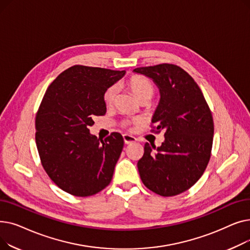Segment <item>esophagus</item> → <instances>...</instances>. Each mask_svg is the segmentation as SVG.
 Returning <instances> with one entry per match:
<instances>
[{
	"label": "esophagus",
	"instance_id": "34e87169",
	"mask_svg": "<svg viewBox=\"0 0 250 250\" xmlns=\"http://www.w3.org/2000/svg\"><path fill=\"white\" fill-rule=\"evenodd\" d=\"M124 141H125V145H128V144H132V143H135L137 141V139L132 136V135H128V134H125L124 136Z\"/></svg>",
	"mask_w": 250,
	"mask_h": 250
}]
</instances>
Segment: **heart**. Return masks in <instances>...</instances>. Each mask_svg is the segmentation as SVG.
Segmentation results:
<instances>
[{
	"mask_svg": "<svg viewBox=\"0 0 250 250\" xmlns=\"http://www.w3.org/2000/svg\"><path fill=\"white\" fill-rule=\"evenodd\" d=\"M127 85L138 100L144 97L151 98L153 95V92H154L153 85L145 77L133 76L128 80ZM115 93H116L115 87L112 86L106 89V91L104 92V95H103L104 102L106 104H111L112 101L114 100Z\"/></svg>",
	"mask_w": 250,
	"mask_h": 250,
	"instance_id": "heart-1",
	"label": "heart"
}]
</instances>
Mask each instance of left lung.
I'll use <instances>...</instances> for the list:
<instances>
[{"label":"left lung","instance_id":"1","mask_svg":"<svg viewBox=\"0 0 250 250\" xmlns=\"http://www.w3.org/2000/svg\"><path fill=\"white\" fill-rule=\"evenodd\" d=\"M158 87L160 100L152 117L155 130H164L160 147L146 143L138 161L141 179L150 190L172 196L188 190L203 175L211 157L214 122L193 79L175 64L137 68Z\"/></svg>","mask_w":250,"mask_h":250}]
</instances>
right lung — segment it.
<instances>
[{"label": "right lung", "mask_w": 250, "mask_h": 250, "mask_svg": "<svg viewBox=\"0 0 250 250\" xmlns=\"http://www.w3.org/2000/svg\"><path fill=\"white\" fill-rule=\"evenodd\" d=\"M125 75L77 64L47 88L36 114V146L47 175L63 191L89 196L110 183L123 136L112 133L103 141L89 127L106 112L104 92Z\"/></svg>", "instance_id": "add662e5"}]
</instances>
